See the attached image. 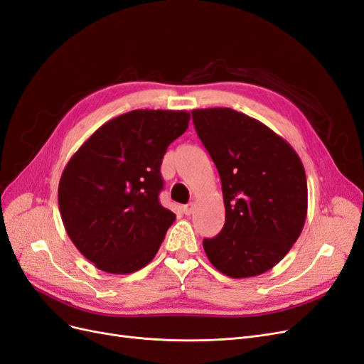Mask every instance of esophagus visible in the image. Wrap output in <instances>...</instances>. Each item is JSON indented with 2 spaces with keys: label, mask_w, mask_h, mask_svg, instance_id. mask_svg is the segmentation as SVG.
<instances>
[{
  "label": "esophagus",
  "mask_w": 364,
  "mask_h": 364,
  "mask_svg": "<svg viewBox=\"0 0 364 364\" xmlns=\"http://www.w3.org/2000/svg\"><path fill=\"white\" fill-rule=\"evenodd\" d=\"M182 211H183V214H185V215H191V214H193V211H194V205H193V203L185 205Z\"/></svg>",
  "instance_id": "obj_1"
}]
</instances>
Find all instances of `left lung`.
I'll use <instances>...</instances> for the list:
<instances>
[{"mask_svg":"<svg viewBox=\"0 0 364 364\" xmlns=\"http://www.w3.org/2000/svg\"><path fill=\"white\" fill-rule=\"evenodd\" d=\"M197 135L220 174L225 226L203 240L213 266L230 278L270 270L299 238L308 206L301 158L261 121L229 107L194 109Z\"/></svg>","mask_w":364,"mask_h":364,"instance_id":"1","label":"left lung"}]
</instances>
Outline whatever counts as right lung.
<instances>
[{
    "mask_svg": "<svg viewBox=\"0 0 364 364\" xmlns=\"http://www.w3.org/2000/svg\"><path fill=\"white\" fill-rule=\"evenodd\" d=\"M186 111L136 109L87 138L59 182L62 222L97 269L134 273L155 258L174 213L159 202L162 158L188 129Z\"/></svg>",
    "mask_w": 364,
    "mask_h": 364,
    "instance_id": "1",
    "label": "right lung"
}]
</instances>
